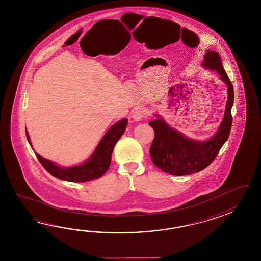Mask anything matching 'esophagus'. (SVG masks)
Here are the masks:
<instances>
[{
  "instance_id": "obj_1",
  "label": "esophagus",
  "mask_w": 261,
  "mask_h": 261,
  "mask_svg": "<svg viewBox=\"0 0 261 261\" xmlns=\"http://www.w3.org/2000/svg\"><path fill=\"white\" fill-rule=\"evenodd\" d=\"M147 114H148V112H147V110H146L145 108L137 107V108H135V109L133 110V113H132V117H133L135 121H139V120H141L142 118L146 117Z\"/></svg>"
}]
</instances>
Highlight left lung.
Listing matches in <instances>:
<instances>
[{"instance_id": "1", "label": "left lung", "mask_w": 261, "mask_h": 261, "mask_svg": "<svg viewBox=\"0 0 261 261\" xmlns=\"http://www.w3.org/2000/svg\"><path fill=\"white\" fill-rule=\"evenodd\" d=\"M203 68L216 71L227 87V100L224 117L217 133L211 138L199 141L187 137L184 133L171 127L161 115L149 121L155 137L150 146L153 163L164 172L172 175H189L209 166L226 143L232 125L231 107L234 102L232 84L222 65L220 55L216 51L206 50L201 62Z\"/></svg>"}]
</instances>
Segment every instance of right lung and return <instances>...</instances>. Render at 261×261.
<instances>
[{
	"instance_id": "1",
	"label": "right lung",
	"mask_w": 261,
	"mask_h": 261,
	"mask_svg": "<svg viewBox=\"0 0 261 261\" xmlns=\"http://www.w3.org/2000/svg\"><path fill=\"white\" fill-rule=\"evenodd\" d=\"M128 126V119L123 118L115 123L106 134L100 139L93 153L89 155L83 163L72 167H62L56 164L55 162L44 159L35 152L38 161L44 169L54 177L67 182L72 183H85L91 180L98 179L102 176L109 169L111 163L112 153L117 141L125 133ZM26 136L29 144L32 146V142L26 129Z\"/></svg>"
}]
</instances>
